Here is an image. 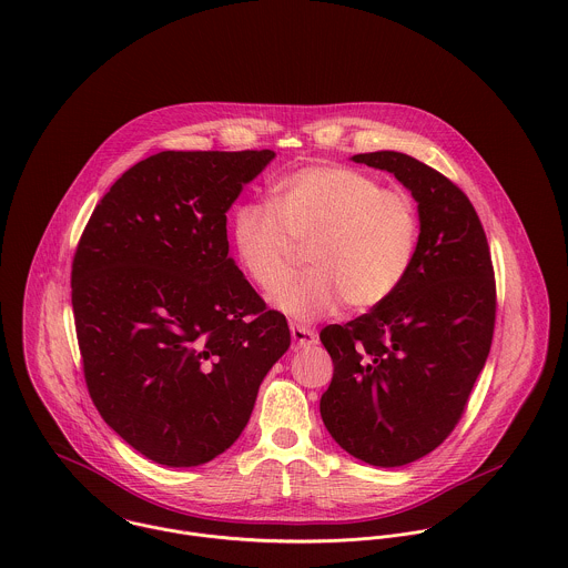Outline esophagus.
<instances>
[{"label": "esophagus", "mask_w": 568, "mask_h": 568, "mask_svg": "<svg viewBox=\"0 0 568 568\" xmlns=\"http://www.w3.org/2000/svg\"><path fill=\"white\" fill-rule=\"evenodd\" d=\"M291 336L295 341V347H313L317 343V332L306 327V325L291 324Z\"/></svg>", "instance_id": "34e87169"}]
</instances>
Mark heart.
Masks as SVG:
<instances>
[{"label":"heart","instance_id":"b5f03b06","mask_svg":"<svg viewBox=\"0 0 568 568\" xmlns=\"http://www.w3.org/2000/svg\"><path fill=\"white\" fill-rule=\"evenodd\" d=\"M419 241L413 196L347 165L311 163L273 185V207L243 203L232 216V244L244 275L273 293L298 248L311 272L285 283L273 304L293 320L385 304L405 282Z\"/></svg>","mask_w":568,"mask_h":568}]
</instances>
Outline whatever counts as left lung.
Returning <instances> with one entry per match:
<instances>
[{
  "instance_id": "left-lung-1",
  "label": "left lung",
  "mask_w": 568,
  "mask_h": 568,
  "mask_svg": "<svg viewBox=\"0 0 568 568\" xmlns=\"http://www.w3.org/2000/svg\"><path fill=\"white\" fill-rule=\"evenodd\" d=\"M352 162L405 185L417 201L419 241L385 304L322 329L334 374L320 408L343 450L398 468L435 450L462 419L491 345L494 268L484 225L450 179L396 151Z\"/></svg>"
}]
</instances>
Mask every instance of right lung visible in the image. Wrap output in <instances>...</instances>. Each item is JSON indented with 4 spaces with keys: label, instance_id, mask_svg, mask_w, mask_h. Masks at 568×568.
<instances>
[{
    "label": "right lung",
    "instance_id": "add662e5",
    "mask_svg": "<svg viewBox=\"0 0 568 568\" xmlns=\"http://www.w3.org/2000/svg\"><path fill=\"white\" fill-rule=\"evenodd\" d=\"M273 151H163L95 205L72 264L89 396L138 453L201 466L244 430L291 345L230 257L227 210Z\"/></svg>",
    "mask_w": 568,
    "mask_h": 568
}]
</instances>
